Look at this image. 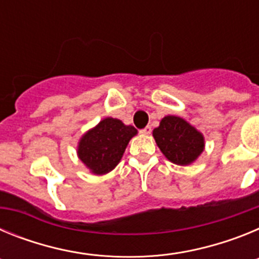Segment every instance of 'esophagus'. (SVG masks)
Returning <instances> with one entry per match:
<instances>
[{
    "instance_id": "esophagus-1",
    "label": "esophagus",
    "mask_w": 259,
    "mask_h": 259,
    "mask_svg": "<svg viewBox=\"0 0 259 259\" xmlns=\"http://www.w3.org/2000/svg\"><path fill=\"white\" fill-rule=\"evenodd\" d=\"M140 132L143 135H150V134H152V127H150V125H146V127L143 128Z\"/></svg>"
}]
</instances>
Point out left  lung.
<instances>
[{
    "instance_id": "left-lung-1",
    "label": "left lung",
    "mask_w": 259,
    "mask_h": 259,
    "mask_svg": "<svg viewBox=\"0 0 259 259\" xmlns=\"http://www.w3.org/2000/svg\"><path fill=\"white\" fill-rule=\"evenodd\" d=\"M153 137L164 157L180 166L193 163L205 148L202 134L175 115L164 116L154 128Z\"/></svg>"
}]
</instances>
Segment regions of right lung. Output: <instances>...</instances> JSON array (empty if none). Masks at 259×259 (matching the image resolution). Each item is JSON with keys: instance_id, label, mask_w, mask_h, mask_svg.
I'll list each match as a JSON object with an SVG mask.
<instances>
[{"instance_id": "add662e5", "label": "right lung", "mask_w": 259, "mask_h": 259, "mask_svg": "<svg viewBox=\"0 0 259 259\" xmlns=\"http://www.w3.org/2000/svg\"><path fill=\"white\" fill-rule=\"evenodd\" d=\"M136 134L134 125H125L115 118H105L81 136L77 155L91 172L104 175L115 168L128 143Z\"/></svg>"}]
</instances>
